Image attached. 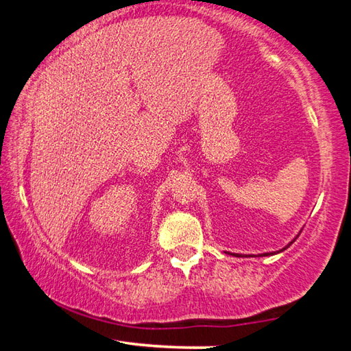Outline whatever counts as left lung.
Masks as SVG:
<instances>
[{
  "label": "left lung",
  "instance_id": "8db88e82",
  "mask_svg": "<svg viewBox=\"0 0 351 351\" xmlns=\"http://www.w3.org/2000/svg\"><path fill=\"white\" fill-rule=\"evenodd\" d=\"M297 237H299V235H297ZM297 237H295V239H297ZM295 239L293 240V241H289V245H287V246H285L283 249H280V251H277V252H266V254H261V255H274V254H278V252H282V251H285V249H287V247H289L291 245H293V243L295 241ZM235 255V257H241V255L240 254H234Z\"/></svg>",
  "mask_w": 351,
  "mask_h": 351
}]
</instances>
